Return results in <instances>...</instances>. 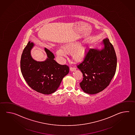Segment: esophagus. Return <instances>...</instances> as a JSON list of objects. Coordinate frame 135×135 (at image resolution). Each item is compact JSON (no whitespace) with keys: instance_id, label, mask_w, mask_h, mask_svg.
<instances>
[{"instance_id":"34e87169","label":"esophagus","mask_w":135,"mask_h":135,"mask_svg":"<svg viewBox=\"0 0 135 135\" xmlns=\"http://www.w3.org/2000/svg\"><path fill=\"white\" fill-rule=\"evenodd\" d=\"M70 70L71 71V72H73L76 70V68L75 67H70Z\"/></svg>"}]
</instances>
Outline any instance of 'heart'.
I'll return each instance as SVG.
<instances>
[{"instance_id": "heart-1", "label": "heart", "mask_w": 135, "mask_h": 135, "mask_svg": "<svg viewBox=\"0 0 135 135\" xmlns=\"http://www.w3.org/2000/svg\"><path fill=\"white\" fill-rule=\"evenodd\" d=\"M88 47L86 45H81L78 42H70L61 46V49L57 50L56 54L58 56H65L66 53H73V58L76 62H81L85 58L88 51Z\"/></svg>"}]
</instances>
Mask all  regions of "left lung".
I'll return each instance as SVG.
<instances>
[{
  "instance_id": "left-lung-1",
  "label": "left lung",
  "mask_w": 135,
  "mask_h": 135,
  "mask_svg": "<svg viewBox=\"0 0 135 135\" xmlns=\"http://www.w3.org/2000/svg\"><path fill=\"white\" fill-rule=\"evenodd\" d=\"M102 45L104 46L102 50H89L84 61L77 66L83 75L80 87L86 93L95 94L103 90L115 74L117 57L113 45L108 38Z\"/></svg>"
}]
</instances>
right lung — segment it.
Segmentation results:
<instances>
[{
  "instance_id": "right-lung-1",
  "label": "right lung",
  "mask_w": 135,
  "mask_h": 135,
  "mask_svg": "<svg viewBox=\"0 0 135 135\" xmlns=\"http://www.w3.org/2000/svg\"><path fill=\"white\" fill-rule=\"evenodd\" d=\"M34 46L33 42L29 41L23 50L21 59L22 76L34 90L43 94L53 93L59 87L63 77L69 73V67L57 63L54 60V54L45 47L47 59L43 61L35 60L31 54Z\"/></svg>"
}]
</instances>
